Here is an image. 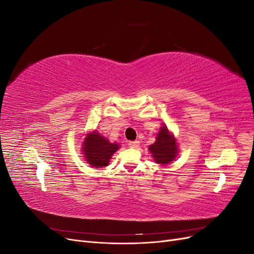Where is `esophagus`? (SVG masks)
<instances>
[{
  "instance_id": "34e87169",
  "label": "esophagus",
  "mask_w": 254,
  "mask_h": 254,
  "mask_svg": "<svg viewBox=\"0 0 254 254\" xmlns=\"http://www.w3.org/2000/svg\"><path fill=\"white\" fill-rule=\"evenodd\" d=\"M128 146L130 148H139L140 147V142L139 141H131L128 143Z\"/></svg>"
}]
</instances>
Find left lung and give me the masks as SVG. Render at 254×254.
I'll return each mask as SVG.
<instances>
[{"label": "left lung", "mask_w": 254, "mask_h": 254, "mask_svg": "<svg viewBox=\"0 0 254 254\" xmlns=\"http://www.w3.org/2000/svg\"><path fill=\"white\" fill-rule=\"evenodd\" d=\"M151 156L158 164L167 165L174 161L178 155V146L175 136L166 126L160 128L156 142L148 147Z\"/></svg>", "instance_id": "8db88e82"}]
</instances>
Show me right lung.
<instances>
[{
	"label": "right lung",
	"mask_w": 254,
	"mask_h": 254,
	"mask_svg": "<svg viewBox=\"0 0 254 254\" xmlns=\"http://www.w3.org/2000/svg\"><path fill=\"white\" fill-rule=\"evenodd\" d=\"M120 148L117 143H110L96 130L88 133L82 144V152L87 162L95 168L107 166L113 153Z\"/></svg>",
	"instance_id": "obj_1"
}]
</instances>
